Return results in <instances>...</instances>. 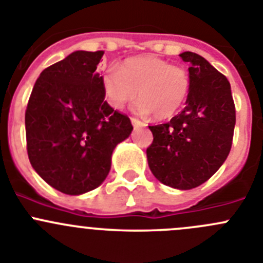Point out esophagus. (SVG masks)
<instances>
[{
  "mask_svg": "<svg viewBox=\"0 0 263 263\" xmlns=\"http://www.w3.org/2000/svg\"><path fill=\"white\" fill-rule=\"evenodd\" d=\"M131 123L134 127H144L143 122H140V120L136 119V118H131Z\"/></svg>",
  "mask_w": 263,
  "mask_h": 263,
  "instance_id": "1",
  "label": "esophagus"
}]
</instances>
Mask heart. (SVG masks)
<instances>
[{
	"label": "heart",
	"mask_w": 263,
	"mask_h": 263,
	"mask_svg": "<svg viewBox=\"0 0 263 263\" xmlns=\"http://www.w3.org/2000/svg\"><path fill=\"white\" fill-rule=\"evenodd\" d=\"M102 88L110 106L122 110L139 97L135 109L141 115L154 114L159 120L175 117L187 100L190 75L156 55L128 58L102 78Z\"/></svg>",
	"instance_id": "b5f03b06"
}]
</instances>
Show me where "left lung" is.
I'll use <instances>...</instances> for the list:
<instances>
[{
  "mask_svg": "<svg viewBox=\"0 0 263 263\" xmlns=\"http://www.w3.org/2000/svg\"><path fill=\"white\" fill-rule=\"evenodd\" d=\"M179 55L190 63L185 107L167 123L149 126L153 143L146 157L161 183L185 191L205 183L223 165L231 151L236 111L223 73L192 51Z\"/></svg>",
  "mask_w": 263,
  "mask_h": 263,
  "instance_id": "obj_1",
  "label": "left lung"
}]
</instances>
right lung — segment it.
<instances>
[{"label":"right lung","mask_w":263,"mask_h":263,"mask_svg":"<svg viewBox=\"0 0 263 263\" xmlns=\"http://www.w3.org/2000/svg\"><path fill=\"white\" fill-rule=\"evenodd\" d=\"M104 51L76 50L36 80L26 110L32 167L53 188L78 196L101 185L131 120L105 101L97 66Z\"/></svg>","instance_id":"1"}]
</instances>
